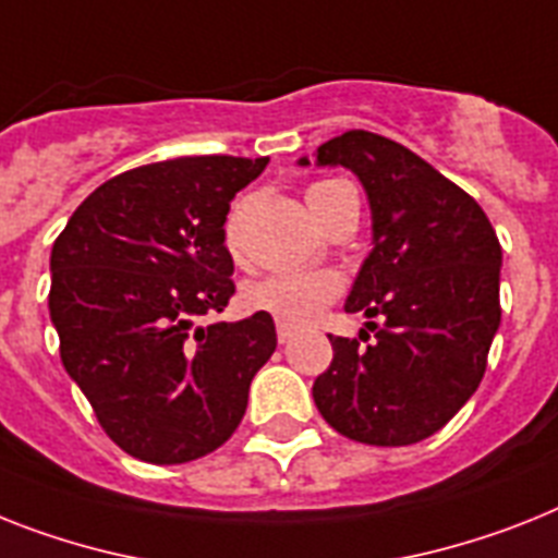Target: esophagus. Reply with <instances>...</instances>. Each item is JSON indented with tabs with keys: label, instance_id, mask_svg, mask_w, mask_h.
<instances>
[{
	"label": "esophagus",
	"instance_id": "obj_1",
	"mask_svg": "<svg viewBox=\"0 0 558 558\" xmlns=\"http://www.w3.org/2000/svg\"><path fill=\"white\" fill-rule=\"evenodd\" d=\"M276 336H279V344H288L290 339L296 336V330L290 328V325H282V322H279V325H276Z\"/></svg>",
	"mask_w": 558,
	"mask_h": 558
}]
</instances>
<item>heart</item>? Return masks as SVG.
I'll use <instances>...</instances> for the list:
<instances>
[{"mask_svg": "<svg viewBox=\"0 0 558 558\" xmlns=\"http://www.w3.org/2000/svg\"><path fill=\"white\" fill-rule=\"evenodd\" d=\"M344 185L348 182H339V179L313 182L307 187V205L316 207L336 187ZM225 245L230 253H239V210H233L228 225H225ZM339 296H342V279L336 274H274L256 279V282H247L242 290V299L251 311L268 313L276 322L290 325V328L311 325Z\"/></svg>", "mask_w": 558, "mask_h": 558, "instance_id": "1", "label": "heart"}]
</instances>
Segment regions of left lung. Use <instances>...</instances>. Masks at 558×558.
<instances>
[{
    "instance_id": "left-lung-1",
    "label": "left lung",
    "mask_w": 558,
    "mask_h": 558,
    "mask_svg": "<svg viewBox=\"0 0 558 558\" xmlns=\"http://www.w3.org/2000/svg\"><path fill=\"white\" fill-rule=\"evenodd\" d=\"M316 159L351 168L371 199L373 251L344 311L373 322L359 333L365 349L330 336L313 402L348 439L413 445L448 425L485 376L501 322L499 239L471 193L388 136L348 131Z\"/></svg>"
}]
</instances>
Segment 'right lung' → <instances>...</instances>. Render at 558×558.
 Segmentation results:
<instances>
[{
  "mask_svg": "<svg viewBox=\"0 0 558 558\" xmlns=\"http://www.w3.org/2000/svg\"><path fill=\"white\" fill-rule=\"evenodd\" d=\"M268 159L179 156L96 187L53 242L64 371L124 453L182 464L233 436L276 351L268 313L205 322L233 296L230 202Z\"/></svg>",
  "mask_w": 558,
  "mask_h": 558,
  "instance_id": "add662e5",
  "label": "right lung"
}]
</instances>
